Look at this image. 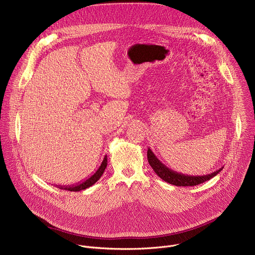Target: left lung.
I'll list each match as a JSON object with an SVG mask.
<instances>
[{"label":"left lung","instance_id":"obj_1","mask_svg":"<svg viewBox=\"0 0 255 255\" xmlns=\"http://www.w3.org/2000/svg\"><path fill=\"white\" fill-rule=\"evenodd\" d=\"M147 159L150 164V166L153 168L154 172L166 183L176 186V187H193L200 184L205 183V181L211 179L212 177L216 176L219 173L224 166H222L220 169H218L214 172H211L206 175H186L183 173L176 172L170 168H168L166 165H164L151 151L150 148L147 150Z\"/></svg>","mask_w":255,"mask_h":255}]
</instances>
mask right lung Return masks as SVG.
Returning a JSON list of instances; mask_svg holds the SVG:
<instances>
[{"label":"right lung","instance_id":"obj_1","mask_svg":"<svg viewBox=\"0 0 255 255\" xmlns=\"http://www.w3.org/2000/svg\"><path fill=\"white\" fill-rule=\"evenodd\" d=\"M108 161H107V155H105L101 165L99 166V168L96 170V172H94V174H92L90 177H88L87 179H85L84 181H80L79 184L76 185H70V186H56L57 188L61 189V190H66V191H70V192H80L83 190H86L90 187H92L95 183L99 180V178L102 176V174L104 173L106 167H107Z\"/></svg>","mask_w":255,"mask_h":255}]
</instances>
